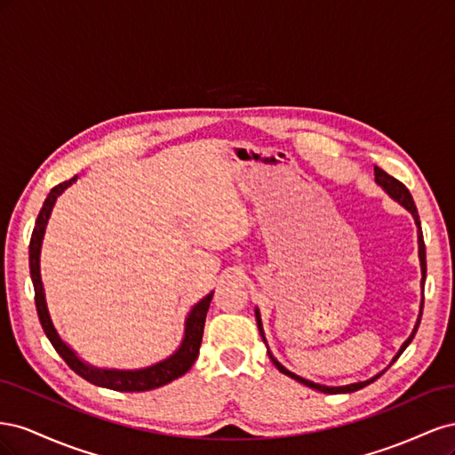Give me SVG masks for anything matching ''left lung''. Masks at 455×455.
<instances>
[{
    "instance_id": "8db88e82",
    "label": "left lung",
    "mask_w": 455,
    "mask_h": 455,
    "mask_svg": "<svg viewBox=\"0 0 455 455\" xmlns=\"http://www.w3.org/2000/svg\"><path fill=\"white\" fill-rule=\"evenodd\" d=\"M374 172H376V182L387 191V194L395 199V201H398L401 203L403 206H406V209L411 212V216L416 218V224H418V243H419V259H421V273H423V279H421V286L425 284V273H427V261H425V243H423V233H421V224H419V214H418V209H416V204H414V199H411V196H410V191H408V188L403 184V182H398L396 178H393L391 174H387L385 171H381L379 167H374ZM421 315H423V301H421V311H419V316H418V323H416V328H414V332H411V336L403 343V347H401V351H398V355L396 356H401V353L408 347V343L414 339V336H416V332H418V328H419V321H421ZM256 321H258V330H259V334H261V338H264V330H261V321H259V313L256 311ZM266 341V339H264ZM271 356V355H269ZM396 356L393 359V363L396 361ZM273 359V356H271ZM273 363H275V366H277L283 374H286V376H291L292 379H296V381H299V383H304V385H307V387H311V389H316V391H321V393H353V391H359V389H363V387H366L368 383H371L374 379H378L381 374H378L376 378H371V379H368V381H361V383H351V385H346V387H326V385H319V383H313V381H307V379H304V378H299V376H296V374H292V371H288L284 366H281L277 361L273 359Z\"/></svg>"
}]
</instances>
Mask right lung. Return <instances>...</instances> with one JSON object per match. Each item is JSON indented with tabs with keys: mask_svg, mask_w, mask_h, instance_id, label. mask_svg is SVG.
<instances>
[{
	"mask_svg": "<svg viewBox=\"0 0 455 455\" xmlns=\"http://www.w3.org/2000/svg\"><path fill=\"white\" fill-rule=\"evenodd\" d=\"M76 180V176L70 178L59 186H54L51 189V194L47 196L44 209L39 211V216L36 220V228L32 231V239H30V275H32V283H34V292H36V309L41 328H44L45 336L52 343V347L57 349V353L62 356L64 363L70 366L77 376L84 379L99 385V387L106 389H114L121 393H136V391H149V389H157L161 385H167L172 379L184 376L186 371L191 368V364L196 363L199 347H201V339H203V328H204V319H206V311H209L212 294L203 298L199 304L191 309L188 321H186V338L182 341L180 349H178L171 359L163 361L156 366H149L146 370H136V371H119V370H96L87 364L81 363L77 356L72 353V349L66 346V343L59 338L57 330H54L51 316L47 311L45 304V294H44V284H41V275H39V251H41V239H44L45 226L49 214L52 211V204L57 201V197L62 194V191L70 186Z\"/></svg>",
	"mask_w": 455,
	"mask_h": 455,
	"instance_id": "obj_1",
	"label": "right lung"
}]
</instances>
